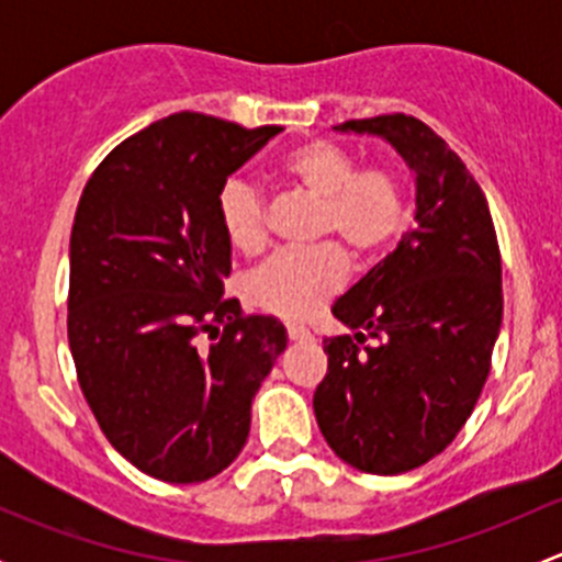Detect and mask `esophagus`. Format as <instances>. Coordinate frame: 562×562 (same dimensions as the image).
Wrapping results in <instances>:
<instances>
[{
  "label": "esophagus",
  "instance_id": "1",
  "mask_svg": "<svg viewBox=\"0 0 562 562\" xmlns=\"http://www.w3.org/2000/svg\"><path fill=\"white\" fill-rule=\"evenodd\" d=\"M288 337H291L293 342H304V339H313V334H310V328L299 326V323H288Z\"/></svg>",
  "mask_w": 562,
  "mask_h": 562
}]
</instances>
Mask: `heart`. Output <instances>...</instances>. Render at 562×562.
Returning a JSON list of instances; mask_svg holds the SVG:
<instances>
[{
    "label": "heart",
    "mask_w": 562,
    "mask_h": 562,
    "mask_svg": "<svg viewBox=\"0 0 562 562\" xmlns=\"http://www.w3.org/2000/svg\"><path fill=\"white\" fill-rule=\"evenodd\" d=\"M280 176L317 201L315 234L334 236L350 252L372 255L400 236L405 225V187L389 166H361L350 151L328 140H307L280 160ZM225 239L239 252H260L269 239L258 187L228 179L217 198ZM348 277V255L337 241L280 249L247 280V293L269 313L304 321L323 307Z\"/></svg>",
    "instance_id": "1"
}]
</instances>
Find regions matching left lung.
Wrapping results in <instances>:
<instances>
[{
  "label": "left lung",
  "mask_w": 562,
  "mask_h": 562,
  "mask_svg": "<svg viewBox=\"0 0 562 562\" xmlns=\"http://www.w3.org/2000/svg\"><path fill=\"white\" fill-rule=\"evenodd\" d=\"M337 130L400 151L416 173V223L334 302L356 334L323 339L328 372L313 407L342 462L396 475L438 457L479 402L503 321L501 247L479 181L422 119L386 113Z\"/></svg>",
  "instance_id": "8db88e82"
}]
</instances>
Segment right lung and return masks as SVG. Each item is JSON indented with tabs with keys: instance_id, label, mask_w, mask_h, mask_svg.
Masks as SVG:
<instances>
[{
	"instance_id": "1",
	"label": "right lung",
	"mask_w": 562,
	"mask_h": 562,
	"mask_svg": "<svg viewBox=\"0 0 562 562\" xmlns=\"http://www.w3.org/2000/svg\"><path fill=\"white\" fill-rule=\"evenodd\" d=\"M282 127L181 111L130 135L94 168L70 234L67 339L108 443L151 479L223 473L249 407L285 350L277 317L223 299L228 176Z\"/></svg>"
}]
</instances>
